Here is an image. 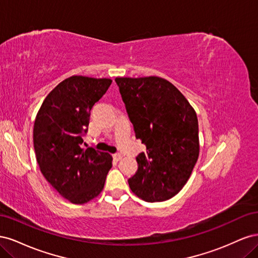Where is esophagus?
I'll list each match as a JSON object with an SVG mask.
<instances>
[{
  "label": "esophagus",
  "mask_w": 258,
  "mask_h": 258,
  "mask_svg": "<svg viewBox=\"0 0 258 258\" xmlns=\"http://www.w3.org/2000/svg\"><path fill=\"white\" fill-rule=\"evenodd\" d=\"M113 157H114V159H115V160L118 161V160H120V159H121L122 156H121V154L117 153V154H114V155H113Z\"/></svg>",
  "instance_id": "34e87169"
}]
</instances>
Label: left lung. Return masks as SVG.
<instances>
[{"mask_svg": "<svg viewBox=\"0 0 258 258\" xmlns=\"http://www.w3.org/2000/svg\"><path fill=\"white\" fill-rule=\"evenodd\" d=\"M136 138L146 151L137 156L131 190L147 202L166 201L183 188L199 156L198 119L188 101L157 76L117 77Z\"/></svg>", "mask_w": 258, "mask_h": 258, "instance_id": "obj_1", "label": "left lung"}]
</instances>
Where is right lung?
I'll return each mask as SVG.
<instances>
[{
    "instance_id": "obj_1",
    "label": "right lung",
    "mask_w": 258,
    "mask_h": 258,
    "mask_svg": "<svg viewBox=\"0 0 258 258\" xmlns=\"http://www.w3.org/2000/svg\"><path fill=\"white\" fill-rule=\"evenodd\" d=\"M111 84L108 79L69 77L49 92L36 116L33 143L41 172L72 204L97 197L112 168L108 153L82 148L90 110Z\"/></svg>"
}]
</instances>
